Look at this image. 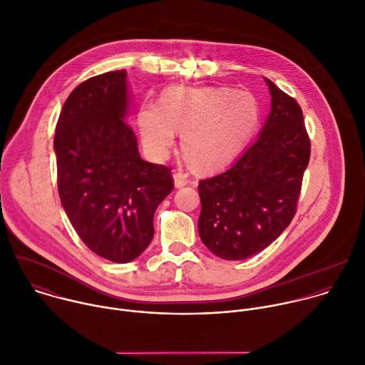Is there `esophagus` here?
Returning <instances> with one entry per match:
<instances>
[{"instance_id": "1", "label": "esophagus", "mask_w": 365, "mask_h": 365, "mask_svg": "<svg viewBox=\"0 0 365 365\" xmlns=\"http://www.w3.org/2000/svg\"><path fill=\"white\" fill-rule=\"evenodd\" d=\"M173 180H175V186L176 187H182V186H186L189 183V179L185 173H175L173 175Z\"/></svg>"}]
</instances>
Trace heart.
Wrapping results in <instances>:
<instances>
[{
    "label": "heart",
    "instance_id": "b5f03b06",
    "mask_svg": "<svg viewBox=\"0 0 365 365\" xmlns=\"http://www.w3.org/2000/svg\"><path fill=\"white\" fill-rule=\"evenodd\" d=\"M257 99L230 88H173L160 106L147 102L138 113L145 147L165 155L182 133L185 158L197 169L212 170L231 162L257 127Z\"/></svg>",
    "mask_w": 365,
    "mask_h": 365
}]
</instances>
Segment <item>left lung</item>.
Returning <instances> with one entry per match:
<instances>
[{"label":"left lung","mask_w":365,"mask_h":365,"mask_svg":"<svg viewBox=\"0 0 365 365\" xmlns=\"http://www.w3.org/2000/svg\"><path fill=\"white\" fill-rule=\"evenodd\" d=\"M264 81L272 111L262 133L227 170L197 186L200 240L224 259L255 255L289 227L310 158L300 106Z\"/></svg>","instance_id":"8db88e82"}]
</instances>
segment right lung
I'll return each instance as SVG.
<instances>
[{
	"mask_svg": "<svg viewBox=\"0 0 365 365\" xmlns=\"http://www.w3.org/2000/svg\"><path fill=\"white\" fill-rule=\"evenodd\" d=\"M127 111L124 69L89 78L68 96L53 140L71 224L91 251L120 264L148 247L154 212L173 190L169 168L141 159Z\"/></svg>",
	"mask_w": 365,
	"mask_h": 365,
	"instance_id": "obj_1",
	"label": "right lung"
}]
</instances>
